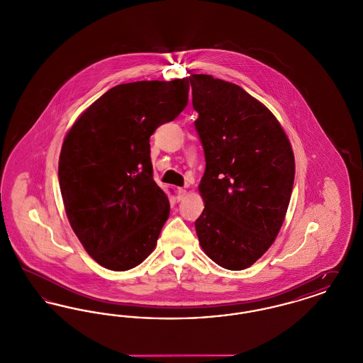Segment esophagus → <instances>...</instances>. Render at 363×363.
Masks as SVG:
<instances>
[{
	"label": "esophagus",
	"mask_w": 363,
	"mask_h": 363,
	"mask_svg": "<svg viewBox=\"0 0 363 363\" xmlns=\"http://www.w3.org/2000/svg\"><path fill=\"white\" fill-rule=\"evenodd\" d=\"M185 196H186V189H185V188H179L178 193H177V200L181 201Z\"/></svg>",
	"instance_id": "esophagus-1"
}]
</instances>
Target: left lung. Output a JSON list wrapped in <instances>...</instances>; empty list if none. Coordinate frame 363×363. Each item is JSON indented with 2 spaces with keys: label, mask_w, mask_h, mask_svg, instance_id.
<instances>
[{
  "label": "left lung",
  "mask_w": 363,
  "mask_h": 363,
  "mask_svg": "<svg viewBox=\"0 0 363 363\" xmlns=\"http://www.w3.org/2000/svg\"><path fill=\"white\" fill-rule=\"evenodd\" d=\"M188 80L206 156L199 185L206 207L196 233L209 259L241 271L269 249L283 225L293 150L275 116L241 86L209 74Z\"/></svg>",
  "instance_id": "8db88e82"
}]
</instances>
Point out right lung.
I'll return each instance as SVG.
<instances>
[{
	"label": "right lung",
	"mask_w": 363,
	"mask_h": 363,
	"mask_svg": "<svg viewBox=\"0 0 363 363\" xmlns=\"http://www.w3.org/2000/svg\"><path fill=\"white\" fill-rule=\"evenodd\" d=\"M188 96V79L113 86L64 140L65 211L86 253L107 269H132L156 246L170 203L154 181L150 138L179 116Z\"/></svg>",
	"instance_id": "add662e5"
}]
</instances>
